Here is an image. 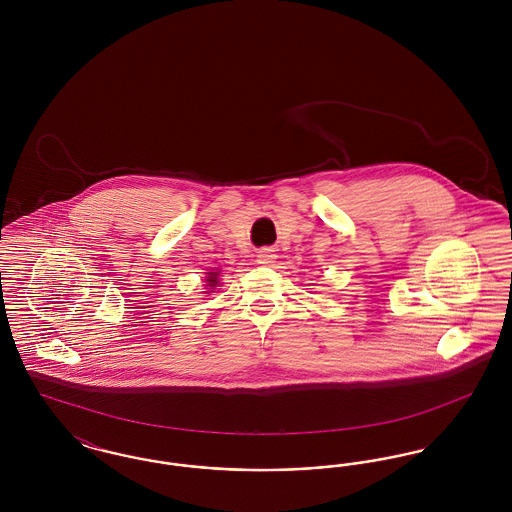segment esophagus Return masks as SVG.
Here are the masks:
<instances>
[{
    "instance_id": "1",
    "label": "esophagus",
    "mask_w": 512,
    "mask_h": 512,
    "mask_svg": "<svg viewBox=\"0 0 512 512\" xmlns=\"http://www.w3.org/2000/svg\"><path fill=\"white\" fill-rule=\"evenodd\" d=\"M274 259H276V253L270 247H263V249L257 251V263L259 265H270V263H274Z\"/></svg>"
}]
</instances>
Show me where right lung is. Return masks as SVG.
<instances>
[{"label": "right lung", "instance_id": "right-lung-1", "mask_svg": "<svg viewBox=\"0 0 512 512\" xmlns=\"http://www.w3.org/2000/svg\"><path fill=\"white\" fill-rule=\"evenodd\" d=\"M209 276H207V282H209V286L211 288H215L217 284H219V272H207Z\"/></svg>", "mask_w": 512, "mask_h": 512}]
</instances>
